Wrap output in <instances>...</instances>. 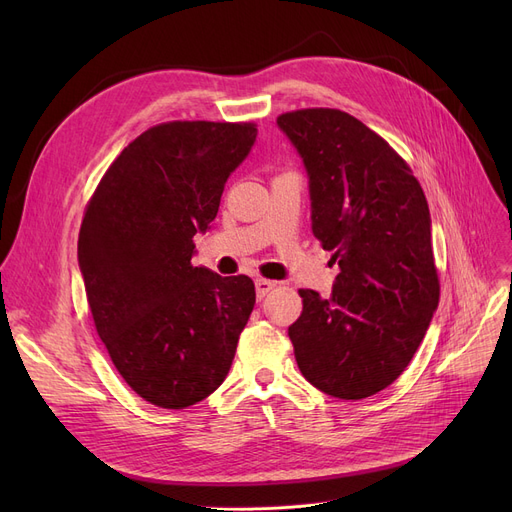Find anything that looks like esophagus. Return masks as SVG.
I'll return each instance as SVG.
<instances>
[{
  "instance_id": "34e87169",
  "label": "esophagus",
  "mask_w": 512,
  "mask_h": 512,
  "mask_svg": "<svg viewBox=\"0 0 512 512\" xmlns=\"http://www.w3.org/2000/svg\"><path fill=\"white\" fill-rule=\"evenodd\" d=\"M272 288H276V282L272 280H265V278H257L255 280V290H257V299L261 301L267 292H270Z\"/></svg>"
}]
</instances>
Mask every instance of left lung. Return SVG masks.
<instances>
[{
	"instance_id": "1",
	"label": "left lung",
	"mask_w": 512,
	"mask_h": 512,
	"mask_svg": "<svg viewBox=\"0 0 512 512\" xmlns=\"http://www.w3.org/2000/svg\"><path fill=\"white\" fill-rule=\"evenodd\" d=\"M303 159L311 230L340 272L332 297L301 288L288 328L305 380L344 400L390 386L419 348L438 301L432 218L411 168L382 137L340 110L282 114Z\"/></svg>"
}]
</instances>
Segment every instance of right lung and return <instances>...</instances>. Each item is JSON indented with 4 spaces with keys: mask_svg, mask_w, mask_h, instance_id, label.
Wrapping results in <instances>:
<instances>
[{
    "mask_svg": "<svg viewBox=\"0 0 512 512\" xmlns=\"http://www.w3.org/2000/svg\"><path fill=\"white\" fill-rule=\"evenodd\" d=\"M257 139L253 124L168 122L134 139L101 178L78 267L101 342L126 384L161 409L218 390L255 305L247 276L193 265L197 232Z\"/></svg>",
    "mask_w": 512,
    "mask_h": 512,
    "instance_id": "1",
    "label": "right lung"
}]
</instances>
